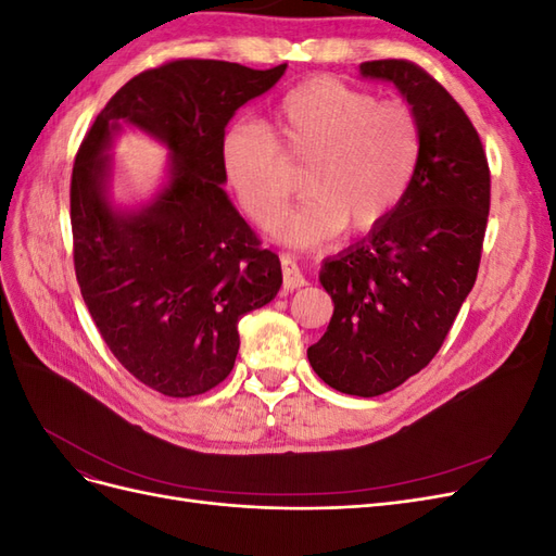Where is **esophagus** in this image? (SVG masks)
I'll return each mask as SVG.
<instances>
[{
	"instance_id": "1",
	"label": "esophagus",
	"mask_w": 556,
	"mask_h": 556,
	"mask_svg": "<svg viewBox=\"0 0 556 556\" xmlns=\"http://www.w3.org/2000/svg\"><path fill=\"white\" fill-rule=\"evenodd\" d=\"M280 264H282V285H285V290L304 288L306 278H304V274H301V268L296 266V262L292 257H282Z\"/></svg>"
}]
</instances>
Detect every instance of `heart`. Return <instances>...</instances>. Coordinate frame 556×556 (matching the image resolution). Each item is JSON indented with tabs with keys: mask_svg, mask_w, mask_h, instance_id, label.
<instances>
[{
	"mask_svg": "<svg viewBox=\"0 0 556 556\" xmlns=\"http://www.w3.org/2000/svg\"><path fill=\"white\" fill-rule=\"evenodd\" d=\"M422 137L415 113L333 78L301 83L274 111V134L233 123L220 141L229 190L252 223L271 227L294 192L288 164H306V201L278 227L313 248L345 225L371 231L410 190Z\"/></svg>",
	"mask_w": 556,
	"mask_h": 556,
	"instance_id": "1",
	"label": "heart"
}]
</instances>
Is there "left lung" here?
<instances>
[{
  "label": "left lung",
  "instance_id": "8db88e82",
  "mask_svg": "<svg viewBox=\"0 0 556 556\" xmlns=\"http://www.w3.org/2000/svg\"><path fill=\"white\" fill-rule=\"evenodd\" d=\"M359 74L392 83L422 137L399 208L319 268L333 315L308 348V362L333 390L368 399L422 371L473 290L490 215V166L464 109L417 64L374 60Z\"/></svg>",
  "mask_w": 556,
  "mask_h": 556
}]
</instances>
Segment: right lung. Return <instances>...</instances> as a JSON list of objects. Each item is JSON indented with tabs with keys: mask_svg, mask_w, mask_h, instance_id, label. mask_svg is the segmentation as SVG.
I'll return each mask as SVG.
<instances>
[{
	"mask_svg": "<svg viewBox=\"0 0 556 556\" xmlns=\"http://www.w3.org/2000/svg\"><path fill=\"white\" fill-rule=\"evenodd\" d=\"M285 70L166 62L125 83L80 143L72 174L80 294L115 359L160 394L220 384L239 355V319L282 285L278 255L260 248L223 188L220 141L233 113ZM125 126L170 153L159 192L131 210L110 194V148Z\"/></svg>",
	"mask_w": 556,
	"mask_h": 556,
	"instance_id": "right-lung-1",
	"label": "right lung"
}]
</instances>
